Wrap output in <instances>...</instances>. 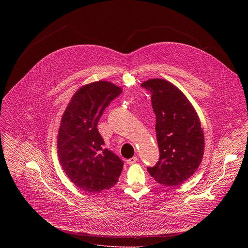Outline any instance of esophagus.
Returning <instances> with one entry per match:
<instances>
[{
    "label": "esophagus",
    "mask_w": 248,
    "mask_h": 248,
    "mask_svg": "<svg viewBox=\"0 0 248 248\" xmlns=\"http://www.w3.org/2000/svg\"><path fill=\"white\" fill-rule=\"evenodd\" d=\"M137 161H138V157L137 156H133V157H131V158H129L127 160V163L128 164H133V163H136Z\"/></svg>",
    "instance_id": "1"
}]
</instances>
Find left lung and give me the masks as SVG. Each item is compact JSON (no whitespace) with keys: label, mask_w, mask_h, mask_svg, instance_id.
I'll return each mask as SVG.
<instances>
[{"label":"left lung","mask_w":248,"mask_h":248,"mask_svg":"<svg viewBox=\"0 0 248 248\" xmlns=\"http://www.w3.org/2000/svg\"><path fill=\"white\" fill-rule=\"evenodd\" d=\"M141 87L151 93L160 154L155 166L147 170L157 183L177 186L194 175L203 156L200 117L184 93L169 81L149 79Z\"/></svg>","instance_id":"8db88e82"}]
</instances>
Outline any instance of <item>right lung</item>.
Wrapping results in <instances>:
<instances>
[{
  "mask_svg": "<svg viewBox=\"0 0 248 248\" xmlns=\"http://www.w3.org/2000/svg\"><path fill=\"white\" fill-rule=\"evenodd\" d=\"M122 89L108 81L82 86L66 108L57 138L60 164L71 182L89 193L113 187L123 169L122 160L104 148L96 126L110 101Z\"/></svg>",
  "mask_w": 248,
  "mask_h": 248,
  "instance_id": "obj_1",
  "label": "right lung"
}]
</instances>
